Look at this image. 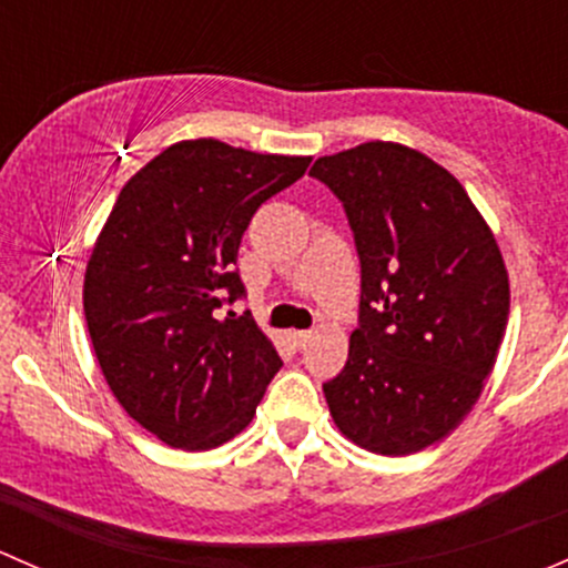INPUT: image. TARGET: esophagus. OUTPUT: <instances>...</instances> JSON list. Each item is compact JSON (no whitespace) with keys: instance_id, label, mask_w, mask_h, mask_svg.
<instances>
[{"instance_id":"34e87169","label":"esophagus","mask_w":568,"mask_h":568,"mask_svg":"<svg viewBox=\"0 0 568 568\" xmlns=\"http://www.w3.org/2000/svg\"><path fill=\"white\" fill-rule=\"evenodd\" d=\"M308 336H312L308 331H290V342L295 344V347H303V344L308 342Z\"/></svg>"}]
</instances>
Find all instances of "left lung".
Masks as SVG:
<instances>
[{"instance_id":"1","label":"left lung","mask_w":568,"mask_h":568,"mask_svg":"<svg viewBox=\"0 0 568 568\" xmlns=\"http://www.w3.org/2000/svg\"><path fill=\"white\" fill-rule=\"evenodd\" d=\"M308 174L342 202L361 260L358 327L327 407L355 446L415 454L465 418L498 358L500 248L459 180L418 150L366 142Z\"/></svg>"}]
</instances>
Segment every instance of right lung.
Returning a JSON list of instances; mask_svg holds the SVG:
<instances>
[{
	"instance_id": "obj_1",
	"label": "right lung",
	"mask_w": 568,
	"mask_h": 568,
	"mask_svg": "<svg viewBox=\"0 0 568 568\" xmlns=\"http://www.w3.org/2000/svg\"><path fill=\"white\" fill-rule=\"evenodd\" d=\"M312 158L260 155L219 139L163 150L116 196L84 276V317L111 394L158 440L207 452L241 435L276 347L248 312L237 248L248 221Z\"/></svg>"
}]
</instances>
